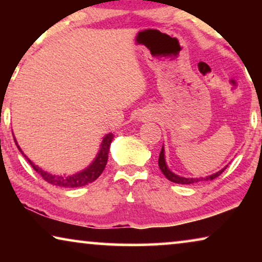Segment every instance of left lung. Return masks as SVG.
Listing matches in <instances>:
<instances>
[{"mask_svg": "<svg viewBox=\"0 0 262 262\" xmlns=\"http://www.w3.org/2000/svg\"><path fill=\"white\" fill-rule=\"evenodd\" d=\"M159 167L161 171H162L164 177H166L168 180L171 182H175V184H181V185H191V184H196V182L200 181H210L216 179L217 177L223 173V171L227 169L228 166H225L224 168H222L221 170H218L217 173H213L211 175H207L205 178H185V177H180V175L175 174L171 171L169 168H168V164L166 162V155H164V145H162V149H161L160 152V157H159Z\"/></svg>", "mask_w": 262, "mask_h": 262, "instance_id": "left-lung-1", "label": "left lung"}]
</instances>
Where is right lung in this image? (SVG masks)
Instances as JSON below:
<instances>
[{
  "instance_id": "1",
  "label": "right lung",
  "mask_w": 262,
  "mask_h": 262,
  "mask_svg": "<svg viewBox=\"0 0 262 262\" xmlns=\"http://www.w3.org/2000/svg\"><path fill=\"white\" fill-rule=\"evenodd\" d=\"M13 137H14V142H15L17 149H19V151L23 154L25 159L30 162L31 166L33 167V169L37 171L39 175H41V178L44 179L45 181H48L49 184H51V185L59 186V187L76 188V187H82V186L91 184V182L95 181L96 179L101 175V173L103 171V169H105V167L107 164V160H108V151H110L111 143H112V141H113L114 135L112 134V132H110V134L103 136L101 144H100L99 151H98V154H96L95 159L92 161V163L89 164V166L85 167L84 169H82L80 171H77V173L71 174V175H66V174L57 175V174L49 173V171L41 169L40 167H38L37 164H34L33 161H31L26 155H25V152L21 150L19 144H17V141H16L14 134H13Z\"/></svg>"
}]
</instances>
